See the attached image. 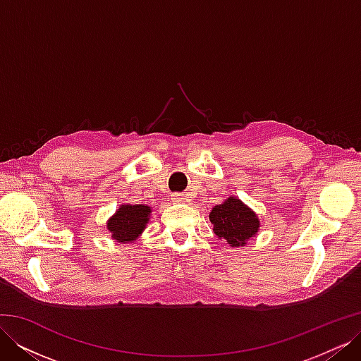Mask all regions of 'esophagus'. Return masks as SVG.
<instances>
[{"label":"esophagus","mask_w":361,"mask_h":361,"mask_svg":"<svg viewBox=\"0 0 361 361\" xmlns=\"http://www.w3.org/2000/svg\"><path fill=\"white\" fill-rule=\"evenodd\" d=\"M171 200L176 202V203H180V202L185 200V195L180 194V192H174V194L171 195Z\"/></svg>","instance_id":"1"}]
</instances>
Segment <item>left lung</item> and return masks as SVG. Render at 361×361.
Here are the masks:
<instances>
[{
    "label": "left lung",
    "mask_w": 361,
    "mask_h": 361,
    "mask_svg": "<svg viewBox=\"0 0 361 361\" xmlns=\"http://www.w3.org/2000/svg\"><path fill=\"white\" fill-rule=\"evenodd\" d=\"M209 221L214 233L228 247H244L260 231L257 214L236 195H231L223 203L212 207Z\"/></svg>",
    "instance_id": "obj_1"
}]
</instances>
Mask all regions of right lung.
<instances>
[{"label": "right lung", "mask_w": 361, "mask_h": 361, "mask_svg": "<svg viewBox=\"0 0 361 361\" xmlns=\"http://www.w3.org/2000/svg\"><path fill=\"white\" fill-rule=\"evenodd\" d=\"M150 216L152 207L147 204H120L108 218L106 232L118 244H134L145 232Z\"/></svg>", "instance_id": "1"}]
</instances>
